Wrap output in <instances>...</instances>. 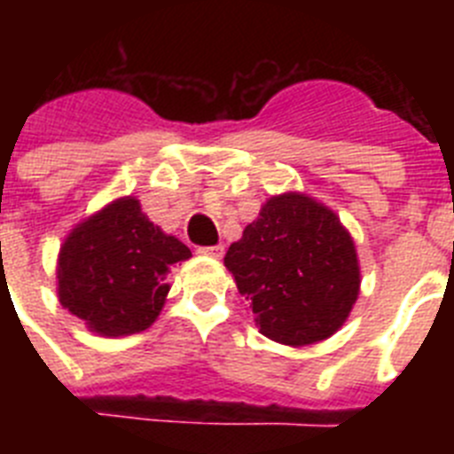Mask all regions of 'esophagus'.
<instances>
[{
    "instance_id": "1",
    "label": "esophagus",
    "mask_w": 454,
    "mask_h": 454,
    "mask_svg": "<svg viewBox=\"0 0 454 454\" xmlns=\"http://www.w3.org/2000/svg\"><path fill=\"white\" fill-rule=\"evenodd\" d=\"M198 254L202 256H211V259H220L224 254V247L223 246H214V247H200Z\"/></svg>"
}]
</instances>
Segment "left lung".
<instances>
[{"label":"left lung","mask_w":454,"mask_h":454,"mask_svg":"<svg viewBox=\"0 0 454 454\" xmlns=\"http://www.w3.org/2000/svg\"><path fill=\"white\" fill-rule=\"evenodd\" d=\"M254 325L275 343L330 339L350 316L362 268L355 240L330 207L300 191L272 195L224 254Z\"/></svg>","instance_id":"obj_1"}]
</instances>
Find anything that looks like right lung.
I'll use <instances>...</instances> for the list:
<instances>
[{"instance_id": "right-lung-1", "label": "right lung", "mask_w": 454, "mask_h": 454, "mask_svg": "<svg viewBox=\"0 0 454 454\" xmlns=\"http://www.w3.org/2000/svg\"><path fill=\"white\" fill-rule=\"evenodd\" d=\"M191 259L134 195L115 198L70 230L56 259L59 302L108 339L145 332L166 304L170 266Z\"/></svg>"}]
</instances>
